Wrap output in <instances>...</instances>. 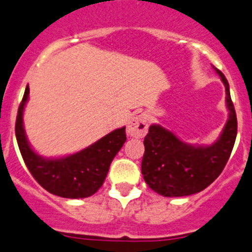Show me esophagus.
<instances>
[{"instance_id":"34e87169","label":"esophagus","mask_w":252,"mask_h":252,"mask_svg":"<svg viewBox=\"0 0 252 252\" xmlns=\"http://www.w3.org/2000/svg\"><path fill=\"white\" fill-rule=\"evenodd\" d=\"M147 128H149V118L146 114H138L129 121L126 126V133L133 138L141 139L146 135Z\"/></svg>"}]
</instances>
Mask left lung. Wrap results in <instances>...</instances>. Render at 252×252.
Returning <instances> with one entry per match:
<instances>
[{
    "label": "left lung",
    "instance_id": "1",
    "mask_svg": "<svg viewBox=\"0 0 252 252\" xmlns=\"http://www.w3.org/2000/svg\"><path fill=\"white\" fill-rule=\"evenodd\" d=\"M213 68L225 88L229 116L224 129L212 145L195 146L182 141L163 126L152 124L144 139L141 173L146 184L157 194L179 197L202 191L217 179L229 159L236 139L238 122L228 80L220 69Z\"/></svg>",
    "mask_w": 252,
    "mask_h": 252
}]
</instances>
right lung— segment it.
<instances>
[{
  "label": "right lung",
  "instance_id": "obj_1",
  "mask_svg": "<svg viewBox=\"0 0 252 252\" xmlns=\"http://www.w3.org/2000/svg\"><path fill=\"white\" fill-rule=\"evenodd\" d=\"M29 98V88L18 108L16 138L23 159L37 183L48 192L65 199H84L95 194L105 182L114 158L126 140V126L111 131L77 154L46 158L32 149L23 126V112Z\"/></svg>",
  "mask_w": 252,
  "mask_h": 252
}]
</instances>
